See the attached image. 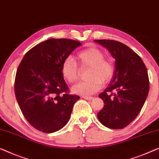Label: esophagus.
<instances>
[{
	"mask_svg": "<svg viewBox=\"0 0 159 159\" xmlns=\"http://www.w3.org/2000/svg\"><path fill=\"white\" fill-rule=\"evenodd\" d=\"M82 98L85 99V100H91L93 99V97H91V96H82Z\"/></svg>",
	"mask_w": 159,
	"mask_h": 159,
	"instance_id": "1",
	"label": "esophagus"
}]
</instances>
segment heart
<instances>
[{
	"mask_svg": "<svg viewBox=\"0 0 159 159\" xmlns=\"http://www.w3.org/2000/svg\"><path fill=\"white\" fill-rule=\"evenodd\" d=\"M76 61L81 66H89L88 80L80 82L72 87L73 93L84 96L90 95L102 88L103 82L110 81L113 77L115 66L111 60L105 59L104 53L97 48H89L78 53ZM61 73L69 83H73L78 77L77 65L74 59L67 57L63 61Z\"/></svg>",
	"mask_w": 159,
	"mask_h": 159,
	"instance_id": "obj_1",
	"label": "heart"
}]
</instances>
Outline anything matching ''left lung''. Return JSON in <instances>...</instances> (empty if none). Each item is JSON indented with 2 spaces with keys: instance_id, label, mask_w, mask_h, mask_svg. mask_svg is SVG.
<instances>
[{
  "instance_id": "8db88e82",
  "label": "left lung",
  "mask_w": 159,
  "mask_h": 159,
  "mask_svg": "<svg viewBox=\"0 0 159 159\" xmlns=\"http://www.w3.org/2000/svg\"><path fill=\"white\" fill-rule=\"evenodd\" d=\"M108 50L115 59L112 79L99 98L104 107L98 113L99 120L110 129L126 127L139 114L148 96L147 69L139 55L119 41L94 40Z\"/></svg>"
}]
</instances>
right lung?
I'll return each mask as SVG.
<instances>
[{"mask_svg": "<svg viewBox=\"0 0 159 159\" xmlns=\"http://www.w3.org/2000/svg\"><path fill=\"white\" fill-rule=\"evenodd\" d=\"M82 43L66 39H49L25 54L15 79V95L27 121L41 132L60 130L70 118L80 99L68 94L61 73L63 61Z\"/></svg>", "mask_w": 159, "mask_h": 159, "instance_id": "obj_1", "label": "right lung"}]
</instances>
